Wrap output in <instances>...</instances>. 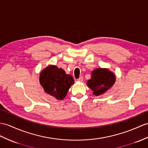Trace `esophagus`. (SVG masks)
I'll use <instances>...</instances> for the list:
<instances>
[{"label":"esophagus","instance_id":"34e87169","mask_svg":"<svg viewBox=\"0 0 148 148\" xmlns=\"http://www.w3.org/2000/svg\"><path fill=\"white\" fill-rule=\"evenodd\" d=\"M77 80L78 82H83V77H80V78H79L78 79H77Z\"/></svg>","mask_w":148,"mask_h":148}]
</instances>
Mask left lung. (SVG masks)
<instances>
[{"instance_id": "obj_1", "label": "left lung", "mask_w": 148, "mask_h": 148, "mask_svg": "<svg viewBox=\"0 0 148 148\" xmlns=\"http://www.w3.org/2000/svg\"><path fill=\"white\" fill-rule=\"evenodd\" d=\"M116 82L115 75L107 68H97L92 72L91 79L87 85L93 91V95L99 96L110 88Z\"/></svg>"}]
</instances>
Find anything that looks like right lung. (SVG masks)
Here are the masks:
<instances>
[{
	"label": "right lung",
	"mask_w": 148,
	"mask_h": 148,
	"mask_svg": "<svg viewBox=\"0 0 148 148\" xmlns=\"http://www.w3.org/2000/svg\"><path fill=\"white\" fill-rule=\"evenodd\" d=\"M39 82L46 93L57 100H63L70 86L74 84V80L62 68L49 65L41 72Z\"/></svg>",
	"instance_id": "1"
}]
</instances>
